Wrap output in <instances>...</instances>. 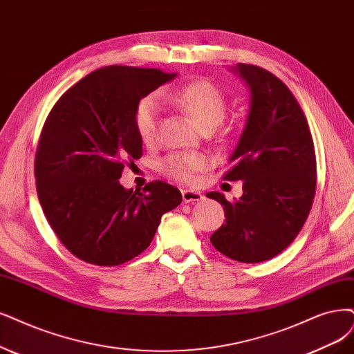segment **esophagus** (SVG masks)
I'll return each instance as SVG.
<instances>
[{
    "instance_id": "esophagus-1",
    "label": "esophagus",
    "mask_w": 354,
    "mask_h": 354,
    "mask_svg": "<svg viewBox=\"0 0 354 354\" xmlns=\"http://www.w3.org/2000/svg\"><path fill=\"white\" fill-rule=\"evenodd\" d=\"M204 197L203 194L191 189H182V200L184 203H194V201H201Z\"/></svg>"
}]
</instances>
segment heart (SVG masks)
I'll use <instances>...</instances> for the list:
<instances>
[{"mask_svg":"<svg viewBox=\"0 0 354 354\" xmlns=\"http://www.w3.org/2000/svg\"><path fill=\"white\" fill-rule=\"evenodd\" d=\"M165 99L187 113L201 129H213L226 113V96L210 80H195L176 90L166 91ZM160 102L154 95L142 97L134 111V127L144 144L154 141L159 127ZM210 166L200 153H172L160 162V170L175 180L195 184L198 175Z\"/></svg>","mask_w":354,"mask_h":354,"instance_id":"1","label":"heart"}]
</instances>
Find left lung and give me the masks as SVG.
Here are the masks:
<instances>
[{
  "mask_svg": "<svg viewBox=\"0 0 354 354\" xmlns=\"http://www.w3.org/2000/svg\"><path fill=\"white\" fill-rule=\"evenodd\" d=\"M234 71L251 88V108L223 179L243 180V194L233 203L217 191L207 194L226 217L210 241L223 255L255 264L284 251L304 227L315 197L317 157L289 87L257 65L238 64Z\"/></svg>",
  "mask_w": 354,
  "mask_h": 354,
  "instance_id": "8db88e82",
  "label": "left lung"
}]
</instances>
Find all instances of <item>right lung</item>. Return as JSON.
Returning <instances> with one entry per match:
<instances>
[{"mask_svg":"<svg viewBox=\"0 0 354 354\" xmlns=\"http://www.w3.org/2000/svg\"><path fill=\"white\" fill-rule=\"evenodd\" d=\"M175 77L109 65L70 87L46 118L35 156L37 198L61 243L84 263L115 267L140 255L182 201L163 180L142 191L118 180L142 156L137 103Z\"/></svg>","mask_w":354,"mask_h":354,"instance_id":"add662e5","label":"right lung"}]
</instances>
